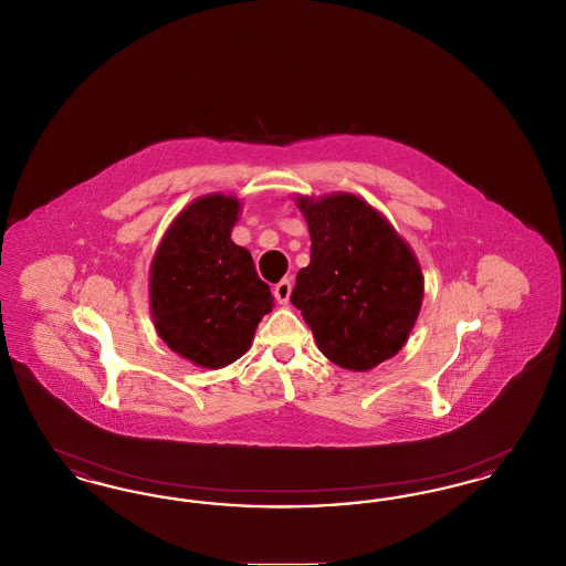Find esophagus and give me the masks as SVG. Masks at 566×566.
<instances>
[{"label":"esophagus","mask_w":566,"mask_h":566,"mask_svg":"<svg viewBox=\"0 0 566 566\" xmlns=\"http://www.w3.org/2000/svg\"><path fill=\"white\" fill-rule=\"evenodd\" d=\"M291 291H293L291 280H282V282H277V284L273 286V296L277 298V303L286 305V303H289V298H291Z\"/></svg>","instance_id":"1"}]
</instances>
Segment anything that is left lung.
I'll return each instance as SVG.
<instances>
[{"mask_svg":"<svg viewBox=\"0 0 566 566\" xmlns=\"http://www.w3.org/2000/svg\"><path fill=\"white\" fill-rule=\"evenodd\" d=\"M312 261L291 301L335 365L367 371L403 348L422 305V271L399 233L360 197H301Z\"/></svg>","mask_w":566,"mask_h":566,"instance_id":"8db88e82","label":"left lung"}]
</instances>
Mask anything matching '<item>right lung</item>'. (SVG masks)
I'll return each instance as SVG.
<instances>
[{"label": "right lung", "mask_w": 566, "mask_h": 566, "mask_svg": "<svg viewBox=\"0 0 566 566\" xmlns=\"http://www.w3.org/2000/svg\"><path fill=\"white\" fill-rule=\"evenodd\" d=\"M240 201L208 195L167 229L150 270V305L163 342L199 367L220 369L250 348L273 307L250 252L231 240Z\"/></svg>", "instance_id": "1"}]
</instances>
